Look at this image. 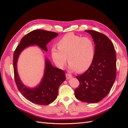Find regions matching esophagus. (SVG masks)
I'll list each match as a JSON object with an SVG mask.
<instances>
[{"label": "esophagus", "mask_w": 128, "mask_h": 128, "mask_svg": "<svg viewBox=\"0 0 128 128\" xmlns=\"http://www.w3.org/2000/svg\"><path fill=\"white\" fill-rule=\"evenodd\" d=\"M66 78H67V80L70 79V78H71L72 77V76L71 75L69 74H67V73L66 74Z\"/></svg>", "instance_id": "34e87169"}]
</instances>
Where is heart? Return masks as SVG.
Segmentation results:
<instances>
[{"mask_svg": "<svg viewBox=\"0 0 128 128\" xmlns=\"http://www.w3.org/2000/svg\"><path fill=\"white\" fill-rule=\"evenodd\" d=\"M58 45V47L52 48L51 55L58 67L64 66L67 58L72 70L83 72L90 68L95 55L94 44L90 38L69 33L61 38Z\"/></svg>", "mask_w": 128, "mask_h": 128, "instance_id": "b5f03b06", "label": "heart"}]
</instances>
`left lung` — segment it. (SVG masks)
Instances as JSON below:
<instances>
[{
	"mask_svg": "<svg viewBox=\"0 0 128 128\" xmlns=\"http://www.w3.org/2000/svg\"><path fill=\"white\" fill-rule=\"evenodd\" d=\"M95 44V55L91 66L83 74L77 76L80 86L75 90L80 101L96 103L109 94L116 75V57L114 46L104 34L94 30H86Z\"/></svg>",
	"mask_w": 128,
	"mask_h": 128,
	"instance_id": "obj_1",
	"label": "left lung"
}]
</instances>
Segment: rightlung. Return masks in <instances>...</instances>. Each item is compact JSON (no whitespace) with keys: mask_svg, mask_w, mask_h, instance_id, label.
Segmentation results:
<instances>
[{"mask_svg":"<svg viewBox=\"0 0 128 128\" xmlns=\"http://www.w3.org/2000/svg\"><path fill=\"white\" fill-rule=\"evenodd\" d=\"M58 36V34L55 32L40 29L33 30L22 38L14 51L13 68L15 83L21 94L32 103L47 105L54 101L60 86L66 80L65 72L62 69L53 67L46 58L44 74L40 84L36 88H29L22 83L18 75L17 62L18 56L24 49L34 45L47 52L46 45Z\"/></svg>","mask_w":128,"mask_h":128,"instance_id":"add662e5","label":"right lung"}]
</instances>
